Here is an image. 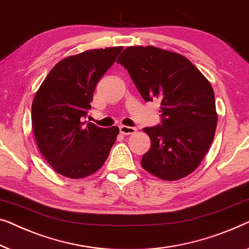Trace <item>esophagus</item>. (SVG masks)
I'll return each instance as SVG.
<instances>
[{"instance_id": "34e87169", "label": "esophagus", "mask_w": 249, "mask_h": 249, "mask_svg": "<svg viewBox=\"0 0 249 249\" xmlns=\"http://www.w3.org/2000/svg\"><path fill=\"white\" fill-rule=\"evenodd\" d=\"M120 131H121L122 134L129 135V134H133V133H135L136 132V128L135 127H132V126L121 125L120 126Z\"/></svg>"}]
</instances>
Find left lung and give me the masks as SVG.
Returning a JSON list of instances; mask_svg holds the SVG:
<instances>
[{"instance_id": "obj_1", "label": "left lung", "mask_w": 249, "mask_h": 249, "mask_svg": "<svg viewBox=\"0 0 249 249\" xmlns=\"http://www.w3.org/2000/svg\"><path fill=\"white\" fill-rule=\"evenodd\" d=\"M145 101H160L161 124L144 127L151 140L141 164L160 179L177 180L199 166L218 122L211 83L183 55L132 46L117 58Z\"/></svg>"}]
</instances>
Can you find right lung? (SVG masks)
<instances>
[{"instance_id":"add662e5","label":"right lung","mask_w":249,"mask_h":249,"mask_svg":"<svg viewBox=\"0 0 249 249\" xmlns=\"http://www.w3.org/2000/svg\"><path fill=\"white\" fill-rule=\"evenodd\" d=\"M122 47L90 50L59 61L35 94L31 124L38 148L63 176L83 178L106 161L120 133L83 121L97 83L114 64Z\"/></svg>"}]
</instances>
